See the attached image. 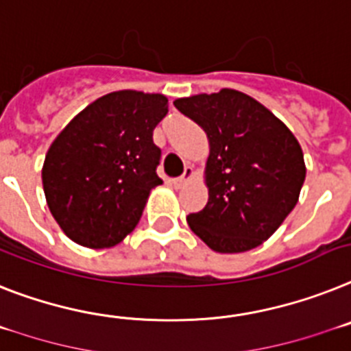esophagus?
<instances>
[{
	"label": "esophagus",
	"instance_id": "1",
	"mask_svg": "<svg viewBox=\"0 0 351 351\" xmlns=\"http://www.w3.org/2000/svg\"><path fill=\"white\" fill-rule=\"evenodd\" d=\"M193 178H194V169L191 166H187L184 171V175L178 176V178H175V180H173V184H175V187H182V185H185L187 182L193 180Z\"/></svg>",
	"mask_w": 351,
	"mask_h": 351
}]
</instances>
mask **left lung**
<instances>
[{"mask_svg": "<svg viewBox=\"0 0 351 351\" xmlns=\"http://www.w3.org/2000/svg\"><path fill=\"white\" fill-rule=\"evenodd\" d=\"M208 139L205 208L191 230L217 253L257 248L278 230L300 198L305 160L298 139L257 99L235 89L175 99Z\"/></svg>", "mask_w": 351, "mask_h": 351, "instance_id": "8db88e82", "label": "left lung"}]
</instances>
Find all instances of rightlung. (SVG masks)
<instances>
[{
    "instance_id": "add662e5",
    "label": "right lung",
    "mask_w": 351,
    "mask_h": 351,
    "mask_svg": "<svg viewBox=\"0 0 351 351\" xmlns=\"http://www.w3.org/2000/svg\"><path fill=\"white\" fill-rule=\"evenodd\" d=\"M166 114L164 94L116 90L87 105L55 137L43 187L71 241L112 248L137 226L149 193L162 184L153 130Z\"/></svg>"
}]
</instances>
